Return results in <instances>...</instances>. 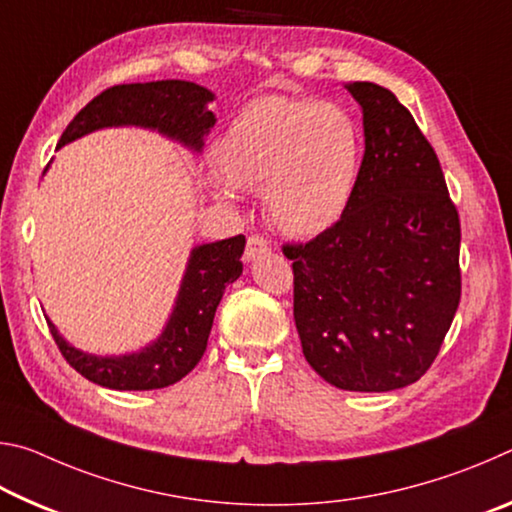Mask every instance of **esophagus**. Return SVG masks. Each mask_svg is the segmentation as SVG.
Segmentation results:
<instances>
[{"label": "esophagus", "mask_w": 512, "mask_h": 512, "mask_svg": "<svg viewBox=\"0 0 512 512\" xmlns=\"http://www.w3.org/2000/svg\"><path fill=\"white\" fill-rule=\"evenodd\" d=\"M266 250H268V244H266L262 237H248V244H246V250H244V259H246V262H253L255 257L266 253Z\"/></svg>", "instance_id": "obj_1"}]
</instances>
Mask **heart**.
Returning a JSON list of instances; mask_svg holds the SVG:
<instances>
[{"label": "heart", "instance_id": "1", "mask_svg": "<svg viewBox=\"0 0 512 512\" xmlns=\"http://www.w3.org/2000/svg\"><path fill=\"white\" fill-rule=\"evenodd\" d=\"M219 176L210 187L221 201L235 189L262 192L277 230L307 239L348 212L359 180L357 121L339 103L268 94L246 103L212 149Z\"/></svg>", "mask_w": 512, "mask_h": 512}]
</instances>
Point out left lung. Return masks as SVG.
Wrapping results in <instances>:
<instances>
[{
  "instance_id": "1",
  "label": "left lung",
  "mask_w": 512,
  "mask_h": 512,
  "mask_svg": "<svg viewBox=\"0 0 512 512\" xmlns=\"http://www.w3.org/2000/svg\"><path fill=\"white\" fill-rule=\"evenodd\" d=\"M366 151L348 212L293 259L309 366L343 391L386 393L436 359L461 300V223L438 155L391 90L357 81Z\"/></svg>"
}]
</instances>
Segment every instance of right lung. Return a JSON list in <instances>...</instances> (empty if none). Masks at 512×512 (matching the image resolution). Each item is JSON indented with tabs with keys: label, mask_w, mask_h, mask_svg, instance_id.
<instances>
[{
	"label": "right lung",
	"mask_w": 512,
	"mask_h": 512,
	"mask_svg": "<svg viewBox=\"0 0 512 512\" xmlns=\"http://www.w3.org/2000/svg\"><path fill=\"white\" fill-rule=\"evenodd\" d=\"M210 101H214V94L192 81L115 85L94 97L69 121L58 149L101 128L137 126L160 133L192 153H201L205 135L216 124L214 112L207 108ZM244 248V235L194 246L169 320L158 339L142 350L106 357L83 352L67 343L58 327L47 320L51 336L69 366L112 391H153L176 384L201 361L223 291L244 271Z\"/></svg>",
	"instance_id": "right-lung-1"
}]
</instances>
